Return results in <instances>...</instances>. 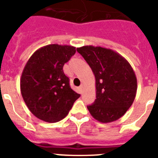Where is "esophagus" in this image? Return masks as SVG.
I'll list each match as a JSON object with an SVG mask.
<instances>
[{
    "instance_id": "obj_1",
    "label": "esophagus",
    "mask_w": 158,
    "mask_h": 158,
    "mask_svg": "<svg viewBox=\"0 0 158 158\" xmlns=\"http://www.w3.org/2000/svg\"><path fill=\"white\" fill-rule=\"evenodd\" d=\"M83 89H84V86H83V85H81V86L79 87V90H80L81 92H82V90H83Z\"/></svg>"
}]
</instances>
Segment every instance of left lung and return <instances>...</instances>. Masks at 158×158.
Returning a JSON list of instances; mask_svg holds the SVG:
<instances>
[{
    "label": "left lung",
    "instance_id": "1",
    "mask_svg": "<svg viewBox=\"0 0 158 158\" xmlns=\"http://www.w3.org/2000/svg\"><path fill=\"white\" fill-rule=\"evenodd\" d=\"M94 72L96 100L88 106L92 116L102 123L120 118L134 102L137 79L127 60L114 51L101 47L77 48Z\"/></svg>",
    "mask_w": 158,
    "mask_h": 158
}]
</instances>
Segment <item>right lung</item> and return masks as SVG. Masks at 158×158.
Masks as SVG:
<instances>
[{
	"mask_svg": "<svg viewBox=\"0 0 158 158\" xmlns=\"http://www.w3.org/2000/svg\"><path fill=\"white\" fill-rule=\"evenodd\" d=\"M74 47L51 44L39 48L26 63L20 79L23 101L36 117L54 123L64 119L80 97L69 86L63 66Z\"/></svg>",
	"mask_w": 158,
	"mask_h": 158,
	"instance_id": "right-lung-1",
	"label": "right lung"
}]
</instances>
